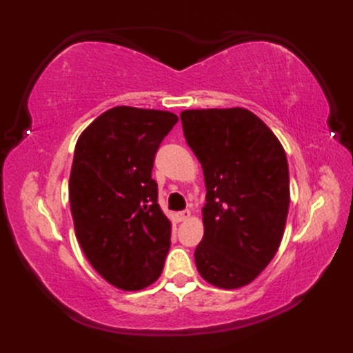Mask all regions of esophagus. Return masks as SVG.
I'll return each mask as SVG.
<instances>
[{"label":"esophagus","instance_id":"1","mask_svg":"<svg viewBox=\"0 0 353 353\" xmlns=\"http://www.w3.org/2000/svg\"><path fill=\"white\" fill-rule=\"evenodd\" d=\"M176 218L177 221H185L190 218V210H182V212H177L176 213Z\"/></svg>","mask_w":353,"mask_h":353}]
</instances>
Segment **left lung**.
<instances>
[{
	"mask_svg": "<svg viewBox=\"0 0 353 353\" xmlns=\"http://www.w3.org/2000/svg\"><path fill=\"white\" fill-rule=\"evenodd\" d=\"M181 119L207 188L196 268L208 283L240 288L265 270L282 241L290 207L286 154L246 109L183 110Z\"/></svg>",
	"mask_w": 353,
	"mask_h": 353,
	"instance_id": "left-lung-1",
	"label": "left lung"
}]
</instances>
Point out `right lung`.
<instances>
[{
    "label": "right lung",
    "mask_w": 353,
    "mask_h": 353,
    "mask_svg": "<svg viewBox=\"0 0 353 353\" xmlns=\"http://www.w3.org/2000/svg\"><path fill=\"white\" fill-rule=\"evenodd\" d=\"M179 121L165 110L119 105L81 134L70 174L76 236L92 266L126 291L162 274L171 223L152 179L155 154Z\"/></svg>",
    "instance_id": "add662e5"
}]
</instances>
